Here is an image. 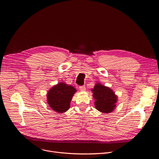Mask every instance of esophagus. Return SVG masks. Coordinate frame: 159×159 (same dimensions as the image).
Returning <instances> with one entry per match:
<instances>
[{"instance_id": "34e87169", "label": "esophagus", "mask_w": 159, "mask_h": 159, "mask_svg": "<svg viewBox=\"0 0 159 159\" xmlns=\"http://www.w3.org/2000/svg\"><path fill=\"white\" fill-rule=\"evenodd\" d=\"M80 90H81V91H84L85 90H86V87H85L84 85H83V86H80Z\"/></svg>"}]
</instances>
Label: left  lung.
I'll use <instances>...</instances> for the list:
<instances>
[{"mask_svg":"<svg viewBox=\"0 0 159 159\" xmlns=\"http://www.w3.org/2000/svg\"><path fill=\"white\" fill-rule=\"evenodd\" d=\"M92 91L93 97L95 99V106L97 110L102 113L111 112L117 101V97L113 90L100 83H97Z\"/></svg>","mask_w":159,"mask_h":159,"instance_id":"left-lung-1","label":"left lung"}]
</instances>
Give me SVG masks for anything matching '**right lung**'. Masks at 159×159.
<instances>
[{
    "instance_id": "right-lung-1",
    "label": "right lung",
    "mask_w": 159,
    "mask_h": 159,
    "mask_svg": "<svg viewBox=\"0 0 159 159\" xmlns=\"http://www.w3.org/2000/svg\"><path fill=\"white\" fill-rule=\"evenodd\" d=\"M76 90L64 83L55 85L49 90L47 95L48 102L53 110L57 113H64L70 107V102Z\"/></svg>"
}]
</instances>
